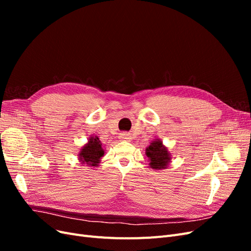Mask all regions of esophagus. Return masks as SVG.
<instances>
[{
  "label": "esophagus",
  "mask_w": 251,
  "mask_h": 251,
  "mask_svg": "<svg viewBox=\"0 0 251 251\" xmlns=\"http://www.w3.org/2000/svg\"><path fill=\"white\" fill-rule=\"evenodd\" d=\"M119 138H120L121 140H125V141H131V139H132L131 135L128 134V133H121V134L119 135Z\"/></svg>",
  "instance_id": "obj_1"
}]
</instances>
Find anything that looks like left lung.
Listing matches in <instances>:
<instances>
[{
    "label": "left lung",
    "instance_id": "8db88e82",
    "mask_svg": "<svg viewBox=\"0 0 251 251\" xmlns=\"http://www.w3.org/2000/svg\"><path fill=\"white\" fill-rule=\"evenodd\" d=\"M146 155L149 158V165L156 171L165 170L172 160V154L169 151V149L158 138L150 143L146 150Z\"/></svg>",
    "mask_w": 251,
    "mask_h": 251
}]
</instances>
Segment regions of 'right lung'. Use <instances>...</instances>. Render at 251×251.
Returning <instances> with one entry per match:
<instances>
[{"label": "right lung", "mask_w": 251, "mask_h": 251, "mask_svg": "<svg viewBox=\"0 0 251 251\" xmlns=\"http://www.w3.org/2000/svg\"><path fill=\"white\" fill-rule=\"evenodd\" d=\"M104 155V150L97 136H91L88 142L82 146L78 151V160L81 164H86L91 168H96L100 163V159Z\"/></svg>", "instance_id": "add662e5"}]
</instances>
